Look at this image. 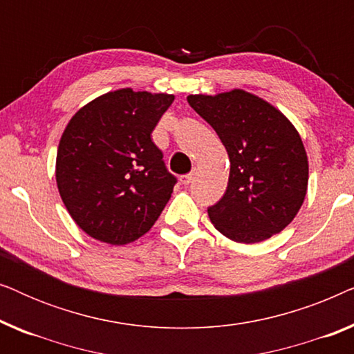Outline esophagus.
I'll return each instance as SVG.
<instances>
[{"label": "esophagus", "mask_w": 354, "mask_h": 354, "mask_svg": "<svg viewBox=\"0 0 354 354\" xmlns=\"http://www.w3.org/2000/svg\"><path fill=\"white\" fill-rule=\"evenodd\" d=\"M193 178H195V169L190 174H185V176L180 177V182L183 183V185H190V183L193 182Z\"/></svg>", "instance_id": "1"}]
</instances>
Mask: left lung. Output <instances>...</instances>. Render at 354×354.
Masks as SVG:
<instances>
[{"label":"left lung","instance_id":"8db88e82","mask_svg":"<svg viewBox=\"0 0 354 354\" xmlns=\"http://www.w3.org/2000/svg\"><path fill=\"white\" fill-rule=\"evenodd\" d=\"M187 100L229 154L227 190L207 207L216 229L236 243H258L282 232L308 190L306 149L295 125L268 101L240 88Z\"/></svg>","mask_w":354,"mask_h":354}]
</instances>
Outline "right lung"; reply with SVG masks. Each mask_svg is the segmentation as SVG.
<instances>
[{"instance_id":"1","label":"right lung","mask_w":354,"mask_h":354,"mask_svg":"<svg viewBox=\"0 0 354 354\" xmlns=\"http://www.w3.org/2000/svg\"><path fill=\"white\" fill-rule=\"evenodd\" d=\"M174 95L120 88L72 115L56 156V183L72 219L91 239L127 245L151 229L177 178L151 132Z\"/></svg>"}]
</instances>
